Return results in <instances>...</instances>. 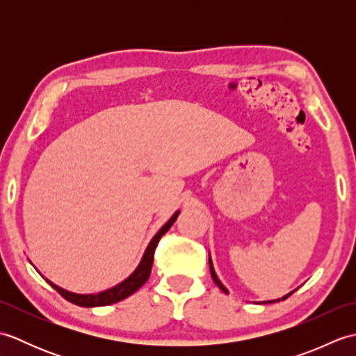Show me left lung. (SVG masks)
I'll use <instances>...</instances> for the list:
<instances>
[{
  "instance_id": "left-lung-1",
  "label": "left lung",
  "mask_w": 356,
  "mask_h": 356,
  "mask_svg": "<svg viewBox=\"0 0 356 356\" xmlns=\"http://www.w3.org/2000/svg\"><path fill=\"white\" fill-rule=\"evenodd\" d=\"M209 270H211V277H213V280H214V283L218 286V287H220V289L225 292V293H228V291H226V287L222 284V282H220V280H218L217 278V275H216V272H214V268H213V261H211V257H209ZM292 293V292H291ZM291 293H287L286 295V297H283V300H286L287 297H289V295ZM268 303H274V301H268Z\"/></svg>"
}]
</instances>
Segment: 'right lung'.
I'll return each instance as SVG.
<instances>
[{
    "label": "right lung",
    "mask_w": 356,
    "mask_h": 356,
    "mask_svg": "<svg viewBox=\"0 0 356 356\" xmlns=\"http://www.w3.org/2000/svg\"><path fill=\"white\" fill-rule=\"evenodd\" d=\"M177 216H179V211H176V213H174V216L162 226L161 231H159L156 236L153 237V240L149 241V245L147 248L145 254H143V257H142V261H140V264L138 266V269H136L133 274L128 277L127 280H124L122 283H119L118 286L111 287V289L99 292V293L81 295V293H73V292L65 291V289H63V287H59V286L53 284L50 282L49 283L51 284L53 289H55L59 295H63V297L67 301H70V303L76 305V306H81V307L108 306V305H113V303H118V301L124 300L127 297H130L131 293H134L136 291H138L139 287L148 280V277L151 274V266H153L154 251H156V248H157L159 240H161L163 234L171 228V225L176 222Z\"/></svg>",
    "instance_id": "right-lung-1"
}]
</instances>
